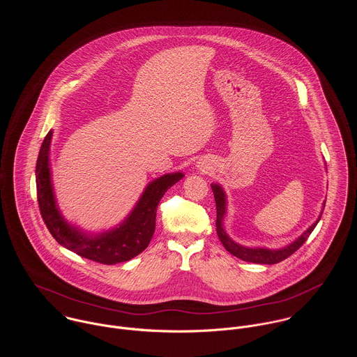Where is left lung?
Here are the masks:
<instances>
[{"instance_id": "obj_1", "label": "left lung", "mask_w": 357, "mask_h": 357, "mask_svg": "<svg viewBox=\"0 0 357 357\" xmlns=\"http://www.w3.org/2000/svg\"><path fill=\"white\" fill-rule=\"evenodd\" d=\"M211 191H213V195H214L215 210H217L215 231H217V235H218L222 246L231 255H234L235 257L243 259V261H248V262L272 265V264H278V262L286 259L287 257L296 253L305 243L306 239L309 238V235L312 234V231L314 229V227L317 225V222L321 217L320 215L319 220L316 222H313L297 241H294L291 245H289L283 249H279V250H269V249H259V248L258 249H249V248L241 246V245L235 243L234 241H231L229 236L227 235V232L224 231L222 220H224V214H225V194H224L222 188L218 184H211Z\"/></svg>"}]
</instances>
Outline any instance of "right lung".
Here are the masks:
<instances>
[{"mask_svg":"<svg viewBox=\"0 0 357 357\" xmlns=\"http://www.w3.org/2000/svg\"><path fill=\"white\" fill-rule=\"evenodd\" d=\"M51 139L52 130L41 146L36 177L40 211L56 242L81 257L104 265L129 261L144 252L155 232L158 204L165 192L183 178V174L172 173L156 178L146 188L135 210L118 228L98 236H86L64 221L54 204L48 159Z\"/></svg>","mask_w":357,"mask_h":357,"instance_id":"1","label":"right lung"}]
</instances>
